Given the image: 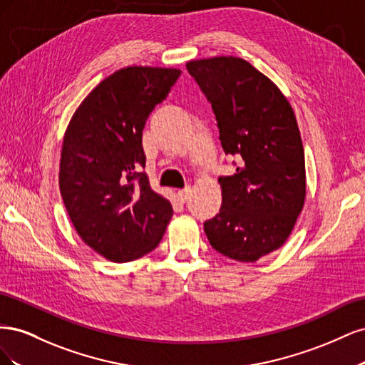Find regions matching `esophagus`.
<instances>
[{"label":"esophagus","instance_id":"34e87169","mask_svg":"<svg viewBox=\"0 0 365 365\" xmlns=\"http://www.w3.org/2000/svg\"><path fill=\"white\" fill-rule=\"evenodd\" d=\"M190 195H192V189H190V187H185V189H182V190L178 192V200H180L181 202H185L187 200H189Z\"/></svg>","mask_w":365,"mask_h":365}]
</instances>
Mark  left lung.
Masks as SVG:
<instances>
[{
  "label": "left lung",
  "instance_id": "8db88e82",
  "mask_svg": "<svg viewBox=\"0 0 365 365\" xmlns=\"http://www.w3.org/2000/svg\"><path fill=\"white\" fill-rule=\"evenodd\" d=\"M187 71L212 103L224 152L239 158L236 173L219 178L222 205L204 231L224 256L256 262L284 244L304 205L295 114L277 85L245 59L190 61Z\"/></svg>",
  "mask_w": 365,
  "mask_h": 365
}]
</instances>
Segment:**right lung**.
Here are the masks:
<instances>
[{"label": "right lung", "instance_id": "1", "mask_svg": "<svg viewBox=\"0 0 365 365\" xmlns=\"http://www.w3.org/2000/svg\"><path fill=\"white\" fill-rule=\"evenodd\" d=\"M180 74L176 68H121L83 98L65 130L59 169L65 208L85 244L111 262L150 252L173 215L143 172L141 137Z\"/></svg>", "mask_w": 365, "mask_h": 365}]
</instances>
